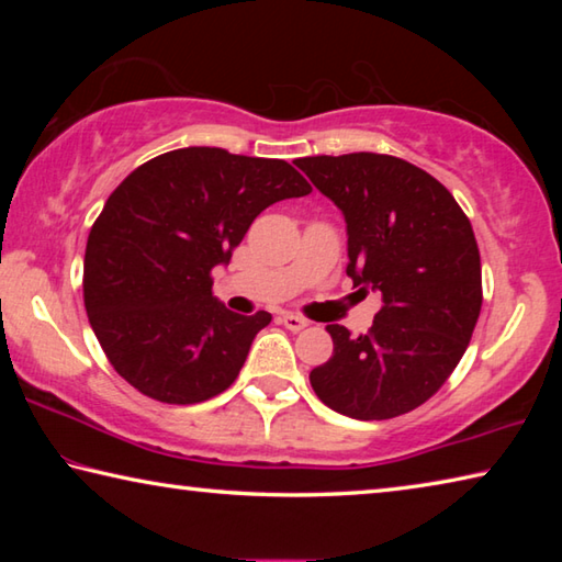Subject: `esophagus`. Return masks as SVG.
Segmentation results:
<instances>
[{
  "label": "esophagus",
  "mask_w": 562,
  "mask_h": 562,
  "mask_svg": "<svg viewBox=\"0 0 562 562\" xmlns=\"http://www.w3.org/2000/svg\"><path fill=\"white\" fill-rule=\"evenodd\" d=\"M280 322H282V325L288 327L290 331H300V329H304V327L310 325L307 319H304L302 315H294V312H284V315L280 317Z\"/></svg>",
  "instance_id": "obj_1"
}]
</instances>
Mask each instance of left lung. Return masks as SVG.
<instances>
[{
	"instance_id": "1",
	"label": "left lung",
	"mask_w": 562,
	"mask_h": 562,
	"mask_svg": "<svg viewBox=\"0 0 562 562\" xmlns=\"http://www.w3.org/2000/svg\"><path fill=\"white\" fill-rule=\"evenodd\" d=\"M345 213L347 274L382 294L367 335L327 325L335 351L310 372L335 412L382 422L439 392L481 315V255L471 221L439 180L396 156L347 154L294 160Z\"/></svg>"
}]
</instances>
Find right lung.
Wrapping results in <instances>:
<instances>
[{
	"instance_id": "add662e5",
	"label": "right lung",
	"mask_w": 562,
	"mask_h": 562,
	"mask_svg": "<svg viewBox=\"0 0 562 562\" xmlns=\"http://www.w3.org/2000/svg\"><path fill=\"white\" fill-rule=\"evenodd\" d=\"M307 193L288 160L207 146L168 150L123 178L83 255V304L111 367L164 404L225 392L272 315L227 310L213 270L265 207Z\"/></svg>"
}]
</instances>
